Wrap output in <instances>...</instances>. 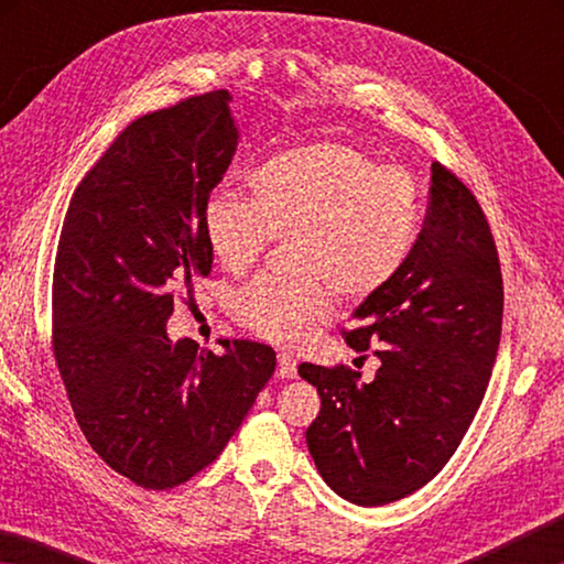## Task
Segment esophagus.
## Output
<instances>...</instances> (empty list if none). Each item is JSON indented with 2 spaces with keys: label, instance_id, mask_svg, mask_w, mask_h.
<instances>
[{
  "label": "esophagus",
  "instance_id": "34e87169",
  "mask_svg": "<svg viewBox=\"0 0 564 564\" xmlns=\"http://www.w3.org/2000/svg\"><path fill=\"white\" fill-rule=\"evenodd\" d=\"M299 373V362L289 352H279V368H275V376L279 378H295Z\"/></svg>",
  "mask_w": 564,
  "mask_h": 564
}]
</instances>
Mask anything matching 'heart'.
Returning <instances> with one entry per match:
<instances>
[{"label":"heart","mask_w":564,"mask_h":564,"mask_svg":"<svg viewBox=\"0 0 564 564\" xmlns=\"http://www.w3.org/2000/svg\"><path fill=\"white\" fill-rule=\"evenodd\" d=\"M251 202L218 191L204 236L226 271L251 269L273 236L291 238V271L243 285L238 316L261 338L293 346L333 318L338 295L368 301L410 261L420 236V194L405 169L378 166L362 149L318 141L275 151L248 171Z\"/></svg>","instance_id":"1"}]
</instances>
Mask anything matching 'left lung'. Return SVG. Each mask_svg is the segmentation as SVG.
<instances>
[{"label": "left lung", "instance_id": "8db88e82", "mask_svg": "<svg viewBox=\"0 0 564 564\" xmlns=\"http://www.w3.org/2000/svg\"><path fill=\"white\" fill-rule=\"evenodd\" d=\"M431 202L403 273L362 301L346 333L373 348L370 383L346 366L301 362L321 413L305 443L343 500L378 508L423 488L443 470L490 383L502 330L498 248L480 204L443 164L431 166Z\"/></svg>", "mask_w": 564, "mask_h": 564}]
</instances>
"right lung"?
<instances>
[{"mask_svg":"<svg viewBox=\"0 0 564 564\" xmlns=\"http://www.w3.org/2000/svg\"><path fill=\"white\" fill-rule=\"evenodd\" d=\"M216 89L131 121L76 186L56 246L52 343L84 437L147 490L214 463L275 370L263 343L224 352L166 336L178 285L212 273L204 212L238 144Z\"/></svg>","mask_w":564,"mask_h":564,"instance_id":"add662e5","label":"right lung"}]
</instances>
